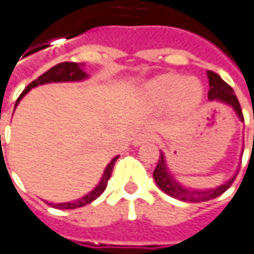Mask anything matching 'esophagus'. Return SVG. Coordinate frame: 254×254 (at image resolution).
<instances>
[{
  "label": "esophagus",
  "mask_w": 254,
  "mask_h": 254,
  "mask_svg": "<svg viewBox=\"0 0 254 254\" xmlns=\"http://www.w3.org/2000/svg\"><path fill=\"white\" fill-rule=\"evenodd\" d=\"M156 140H157V134H156V133L150 131V130H143V131L138 133L136 138H134V144H141V143H147V141L154 143Z\"/></svg>",
  "instance_id": "1"
}]
</instances>
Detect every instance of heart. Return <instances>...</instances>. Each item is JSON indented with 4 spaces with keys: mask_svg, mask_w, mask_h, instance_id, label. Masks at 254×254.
I'll use <instances>...</instances> for the list:
<instances>
[{
    "mask_svg": "<svg viewBox=\"0 0 254 254\" xmlns=\"http://www.w3.org/2000/svg\"><path fill=\"white\" fill-rule=\"evenodd\" d=\"M147 97L156 104H165L175 97L176 102L182 105H193L201 98V88L195 79L166 75L154 79L147 86Z\"/></svg>",
    "mask_w": 254,
    "mask_h": 254,
    "instance_id": "heart-1",
    "label": "heart"
}]
</instances>
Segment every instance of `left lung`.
Here are the masks:
<instances>
[{
    "label": "left lung",
    "mask_w": 254,
    "mask_h": 254,
    "mask_svg": "<svg viewBox=\"0 0 254 254\" xmlns=\"http://www.w3.org/2000/svg\"><path fill=\"white\" fill-rule=\"evenodd\" d=\"M208 79H209V91H208V98L209 100H218L230 104L236 113L239 114V117L242 121H245L243 117V111H242V107H240V102L237 100L236 94L233 92V88L224 82L215 72L209 70L208 72ZM153 178L157 184V187L163 192H166L168 195H171L176 199H181V201H185V202H204V201H209V199H214L217 196H220L221 193H224L230 185L234 182L236 176H233L227 184L215 188V190H187L184 188L182 185H179L175 179L172 178V175L169 173L168 168H166V163H165V157L163 154L160 153L159 156V162H157V166L154 169Z\"/></svg>",
    "instance_id": "left-lung-1"
}]
</instances>
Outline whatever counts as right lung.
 <instances>
[{"mask_svg":"<svg viewBox=\"0 0 254 254\" xmlns=\"http://www.w3.org/2000/svg\"><path fill=\"white\" fill-rule=\"evenodd\" d=\"M81 67H82L81 64H75V62H62V64H58L56 66L50 67L47 72H45L43 75H40L36 81H33L31 83H28L27 86H26V89H24V91L21 92V95L18 97V100H17V102H15V105L20 102V100L27 94L31 88H34V86H37V85H43V83H49V82L81 81V79H83V78H86V73L82 70ZM117 159H118V156L117 157H114V159L108 163V166L105 168V172H104V175H102L101 182L97 185V188H95L94 190H91L88 195L82 196V198L76 199V201H73V202L50 204V205H53L55 208H59V209H73V208L83 207V205H86V204H91V202H92L94 199H97L101 193L105 190V188H107L108 179L111 178L113 168H114V163H116V160H117Z\"/></svg>","mask_w":254,"mask_h":254,"instance_id":"right-lung-1","label":"right lung"}]
</instances>
